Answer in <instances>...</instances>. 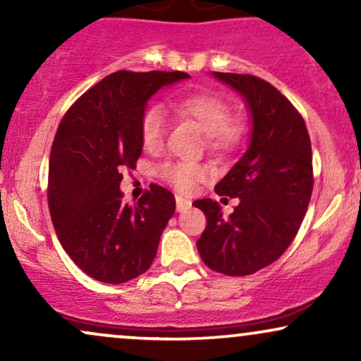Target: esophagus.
Here are the masks:
<instances>
[{
    "label": "esophagus",
    "instance_id": "esophagus-1",
    "mask_svg": "<svg viewBox=\"0 0 361 361\" xmlns=\"http://www.w3.org/2000/svg\"><path fill=\"white\" fill-rule=\"evenodd\" d=\"M190 205H192V202L186 200L183 197H176V210L178 212H185L186 209H190Z\"/></svg>",
    "mask_w": 361,
    "mask_h": 361
}]
</instances>
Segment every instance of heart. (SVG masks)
Here are the masks:
<instances>
[{
    "instance_id": "heart-1",
    "label": "heart",
    "mask_w": 361,
    "mask_h": 361,
    "mask_svg": "<svg viewBox=\"0 0 361 361\" xmlns=\"http://www.w3.org/2000/svg\"><path fill=\"white\" fill-rule=\"evenodd\" d=\"M181 117L192 118L207 134V142L214 151H227L238 142L239 128L231 123L233 111L226 102L210 93H197L178 98L173 102ZM168 118L161 106H149L140 118V140L147 151H157L163 146L166 134ZM159 175L164 181L173 185L178 192H190L197 183L210 176L209 168L202 164L168 163L161 166Z\"/></svg>"
}]
</instances>
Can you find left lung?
Instances as JSON below:
<instances>
[{
  "label": "left lung",
  "instance_id": "1",
  "mask_svg": "<svg viewBox=\"0 0 361 361\" xmlns=\"http://www.w3.org/2000/svg\"><path fill=\"white\" fill-rule=\"evenodd\" d=\"M246 105L251 135L246 152L215 185L217 195L239 198L224 217L212 198L193 202L207 217L198 252L210 270L252 275L283 255L312 195V149L304 118L270 82L250 74L212 73Z\"/></svg>",
  "mask_w": 361,
  "mask_h": 361
}]
</instances>
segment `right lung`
<instances>
[{
    "label": "right lung",
    "mask_w": 361,
    "mask_h": 361,
    "mask_svg": "<svg viewBox=\"0 0 361 361\" xmlns=\"http://www.w3.org/2000/svg\"><path fill=\"white\" fill-rule=\"evenodd\" d=\"M175 71H117L78 100L57 128L49 159V210L57 238L78 267L103 283L149 270L176 209L159 185L123 204L122 171L142 152L140 118L161 88L188 80Z\"/></svg>",
    "instance_id": "add662e5"
}]
</instances>
